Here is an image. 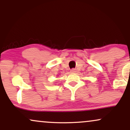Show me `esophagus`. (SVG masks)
I'll list each match as a JSON object with an SVG mask.
<instances>
[{
    "label": "esophagus",
    "instance_id": "1",
    "mask_svg": "<svg viewBox=\"0 0 130 130\" xmlns=\"http://www.w3.org/2000/svg\"><path fill=\"white\" fill-rule=\"evenodd\" d=\"M77 71L76 69H75V68H73V69L71 70V73H76Z\"/></svg>",
    "mask_w": 130,
    "mask_h": 130
}]
</instances>
